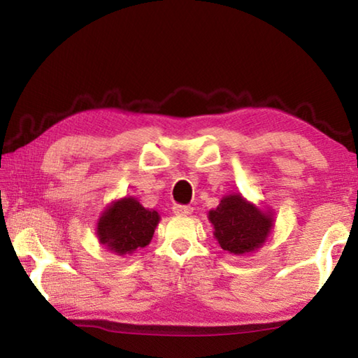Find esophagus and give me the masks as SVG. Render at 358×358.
I'll return each instance as SVG.
<instances>
[{
    "instance_id": "esophagus-1",
    "label": "esophagus",
    "mask_w": 358,
    "mask_h": 358,
    "mask_svg": "<svg viewBox=\"0 0 358 358\" xmlns=\"http://www.w3.org/2000/svg\"><path fill=\"white\" fill-rule=\"evenodd\" d=\"M173 213L178 216H187L192 213V207H186V205H175Z\"/></svg>"
}]
</instances>
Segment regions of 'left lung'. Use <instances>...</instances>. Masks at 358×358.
Wrapping results in <instances>:
<instances>
[{
    "label": "left lung",
    "mask_w": 358,
    "mask_h": 358,
    "mask_svg": "<svg viewBox=\"0 0 358 358\" xmlns=\"http://www.w3.org/2000/svg\"><path fill=\"white\" fill-rule=\"evenodd\" d=\"M213 235L224 251L245 256L260 250L275 227V213L260 210L240 192L227 194L215 210L208 211Z\"/></svg>",
    "instance_id": "8db88e82"
}]
</instances>
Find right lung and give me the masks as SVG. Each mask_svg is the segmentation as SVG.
Instances as JSON below:
<instances>
[{
    "mask_svg": "<svg viewBox=\"0 0 358 358\" xmlns=\"http://www.w3.org/2000/svg\"><path fill=\"white\" fill-rule=\"evenodd\" d=\"M161 216L145 208L136 197H121L108 203L96 222L99 243L117 256H131L150 245Z\"/></svg>",
    "mask_w": 358,
    "mask_h": 358,
    "instance_id": "right-lung-1",
    "label": "right lung"
}]
</instances>
